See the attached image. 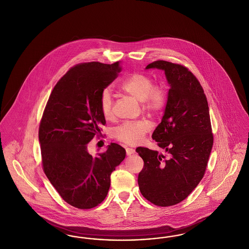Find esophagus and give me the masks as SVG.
<instances>
[{"label":"esophagus","mask_w":249,"mask_h":249,"mask_svg":"<svg viewBox=\"0 0 249 249\" xmlns=\"http://www.w3.org/2000/svg\"><path fill=\"white\" fill-rule=\"evenodd\" d=\"M134 153H135V150L133 149V148H129V147L126 148V154H127L128 156H130V155H132V154H134Z\"/></svg>","instance_id":"esophagus-1"}]
</instances>
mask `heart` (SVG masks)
Listing matches in <instances>:
<instances>
[{"instance_id": "obj_1", "label": "heart", "mask_w": 249, "mask_h": 249, "mask_svg": "<svg viewBox=\"0 0 249 249\" xmlns=\"http://www.w3.org/2000/svg\"><path fill=\"white\" fill-rule=\"evenodd\" d=\"M120 87L125 92L142 102V108L151 114L160 113L167 106V90L162 86L154 85L152 78L146 74L132 73L121 83ZM99 107L105 119H112L114 99L108 88L101 91ZM150 129L151 125L147 120L124 121L115 128L114 136L123 143L133 145L141 142Z\"/></svg>"}]
</instances>
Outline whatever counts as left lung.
<instances>
[{
  "label": "left lung",
  "mask_w": 249,
  "mask_h": 249,
  "mask_svg": "<svg viewBox=\"0 0 249 249\" xmlns=\"http://www.w3.org/2000/svg\"><path fill=\"white\" fill-rule=\"evenodd\" d=\"M148 69L164 70L170 86L164 116L152 135L167 154L136 148L143 160L138 184L144 198L169 207L186 198L204 177L213 133L208 100L196 77L186 67L164 60Z\"/></svg>",
  "instance_id": "8db88e82"
}]
</instances>
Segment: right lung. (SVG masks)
Masks as SVG:
<instances>
[{
    "mask_svg": "<svg viewBox=\"0 0 249 249\" xmlns=\"http://www.w3.org/2000/svg\"><path fill=\"white\" fill-rule=\"evenodd\" d=\"M121 71L120 63H81L71 68L51 92L39 127L42 169L60 196L72 207L89 209L107 196L110 175L126 151L111 143L89 155L87 144L101 134V91Z\"/></svg>",
    "mask_w": 249,
    "mask_h": 249,
    "instance_id": "1",
    "label": "right lung"
}]
</instances>
